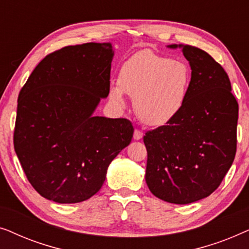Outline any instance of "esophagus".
Segmentation results:
<instances>
[{
    "mask_svg": "<svg viewBox=\"0 0 249 249\" xmlns=\"http://www.w3.org/2000/svg\"><path fill=\"white\" fill-rule=\"evenodd\" d=\"M142 136H144V134H142V132L139 130V129H135L134 138L136 139V141H139V139H142Z\"/></svg>",
    "mask_w": 249,
    "mask_h": 249,
    "instance_id": "obj_1",
    "label": "esophagus"
}]
</instances>
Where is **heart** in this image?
Wrapping results in <instances>:
<instances>
[{"label":"heart","instance_id":"heart-1","mask_svg":"<svg viewBox=\"0 0 249 249\" xmlns=\"http://www.w3.org/2000/svg\"><path fill=\"white\" fill-rule=\"evenodd\" d=\"M190 83L192 71L186 62L145 50L124 61L118 83L110 87V98L124 107L125 94L134 97L137 117L145 124L160 127L181 113Z\"/></svg>","mask_w":249,"mask_h":249}]
</instances>
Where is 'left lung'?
<instances>
[{"label": "left lung", "instance_id": "8db88e82", "mask_svg": "<svg viewBox=\"0 0 249 249\" xmlns=\"http://www.w3.org/2000/svg\"><path fill=\"white\" fill-rule=\"evenodd\" d=\"M168 47L181 49L192 83L181 113L144 136L145 179L158 198L189 204L210 196L232 165L238 103L227 72L209 53L181 44Z\"/></svg>", "mask_w": 249, "mask_h": 249}]
</instances>
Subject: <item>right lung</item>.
<instances>
[{
	"label": "right lung",
	"mask_w": 249,
	"mask_h": 249,
	"mask_svg": "<svg viewBox=\"0 0 249 249\" xmlns=\"http://www.w3.org/2000/svg\"><path fill=\"white\" fill-rule=\"evenodd\" d=\"M111 43L66 46L40 61L19 93L13 144L23 172L44 198L84 202L130 144L127 119L94 117L110 93Z\"/></svg>",
	"instance_id": "obj_1"
}]
</instances>
